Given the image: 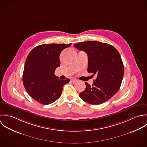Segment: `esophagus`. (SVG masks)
I'll return each mask as SVG.
<instances>
[{"instance_id": "34e87169", "label": "esophagus", "mask_w": 147, "mask_h": 147, "mask_svg": "<svg viewBox=\"0 0 147 147\" xmlns=\"http://www.w3.org/2000/svg\"><path fill=\"white\" fill-rule=\"evenodd\" d=\"M71 81L73 83H75V82H77V80H76V79H71Z\"/></svg>"}]
</instances>
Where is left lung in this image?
<instances>
[{
	"label": "left lung",
	"instance_id": "left-lung-1",
	"mask_svg": "<svg viewBox=\"0 0 147 147\" xmlns=\"http://www.w3.org/2000/svg\"><path fill=\"white\" fill-rule=\"evenodd\" d=\"M88 56V71L96 74L91 86L85 82V90L80 94L86 102L98 105L112 98L119 90L124 76V65L117 49L99 41H84L74 45Z\"/></svg>",
	"mask_w": 147,
	"mask_h": 147
}]
</instances>
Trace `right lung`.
Returning <instances> with one entry per match:
<instances>
[{
  "mask_svg": "<svg viewBox=\"0 0 147 147\" xmlns=\"http://www.w3.org/2000/svg\"><path fill=\"white\" fill-rule=\"evenodd\" d=\"M68 44H42L33 48L28 54L23 74L24 86L30 96L38 103L47 105L60 97L63 86L70 80H60L55 75L60 66L59 55Z\"/></svg>",
  "mask_w": 147,
  "mask_h": 147,
  "instance_id": "add662e5",
  "label": "right lung"
}]
</instances>
